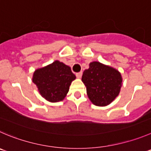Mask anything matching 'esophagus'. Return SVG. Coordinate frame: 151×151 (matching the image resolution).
Returning a JSON list of instances; mask_svg holds the SVG:
<instances>
[{
    "instance_id": "esophagus-1",
    "label": "esophagus",
    "mask_w": 151,
    "mask_h": 151,
    "mask_svg": "<svg viewBox=\"0 0 151 151\" xmlns=\"http://www.w3.org/2000/svg\"><path fill=\"white\" fill-rule=\"evenodd\" d=\"M81 76H82V72H80V73H76V77L78 78H81Z\"/></svg>"
}]
</instances>
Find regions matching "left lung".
Listing matches in <instances>:
<instances>
[{
  "label": "left lung",
  "instance_id": "8db88e82",
  "mask_svg": "<svg viewBox=\"0 0 151 151\" xmlns=\"http://www.w3.org/2000/svg\"><path fill=\"white\" fill-rule=\"evenodd\" d=\"M81 81L86 86L89 99L93 104L104 107L114 101L122 85L120 72L109 65L93 61L83 73Z\"/></svg>",
  "mask_w": 151,
  "mask_h": 151
}]
</instances>
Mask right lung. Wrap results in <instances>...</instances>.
<instances>
[{
  "label": "right lung",
  "instance_id": "1",
  "mask_svg": "<svg viewBox=\"0 0 151 151\" xmlns=\"http://www.w3.org/2000/svg\"><path fill=\"white\" fill-rule=\"evenodd\" d=\"M76 78L70 67L58 60L36 69L32 76V81L41 96L52 103L64 99L72 81Z\"/></svg>",
  "mask_w": 151,
  "mask_h": 151
}]
</instances>
